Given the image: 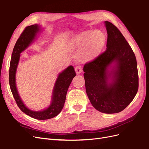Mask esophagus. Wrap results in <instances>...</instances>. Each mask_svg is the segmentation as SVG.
<instances>
[{"label": "esophagus", "mask_w": 149, "mask_h": 149, "mask_svg": "<svg viewBox=\"0 0 149 149\" xmlns=\"http://www.w3.org/2000/svg\"><path fill=\"white\" fill-rule=\"evenodd\" d=\"M74 70H75L76 73V74H79L82 72V68H81V67L79 66H76L75 67Z\"/></svg>", "instance_id": "1"}]
</instances>
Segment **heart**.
Wrapping results in <instances>:
<instances>
[{
    "label": "heart",
    "instance_id": "obj_1",
    "mask_svg": "<svg viewBox=\"0 0 149 149\" xmlns=\"http://www.w3.org/2000/svg\"><path fill=\"white\" fill-rule=\"evenodd\" d=\"M105 40V36L101 31H86L76 36L70 45L74 52L79 53L78 58L81 61L88 62L100 55Z\"/></svg>",
    "mask_w": 149,
    "mask_h": 149
}]
</instances>
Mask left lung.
<instances>
[{
  "instance_id": "left-lung-1",
  "label": "left lung",
  "mask_w": 149,
  "mask_h": 149,
  "mask_svg": "<svg viewBox=\"0 0 149 149\" xmlns=\"http://www.w3.org/2000/svg\"><path fill=\"white\" fill-rule=\"evenodd\" d=\"M106 50L83 68L86 91L95 109L102 113L123 111L132 101L139 88L137 60L123 35L105 21Z\"/></svg>"
}]
</instances>
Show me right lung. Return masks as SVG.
<instances>
[{"instance_id": "add662e5", "label": "right lung", "mask_w": 149, "mask_h": 149, "mask_svg": "<svg viewBox=\"0 0 149 149\" xmlns=\"http://www.w3.org/2000/svg\"><path fill=\"white\" fill-rule=\"evenodd\" d=\"M40 29V25L37 24L26 26L17 40L13 49L10 63L9 84L17 104L22 112L34 119L46 120L56 116L61 111L66 100L68 89L76 76V73L73 66H69L59 74L53 88L51 104L46 109L33 111L26 107L18 93L15 83V74L20 56V54L33 42Z\"/></svg>"}]
</instances>
